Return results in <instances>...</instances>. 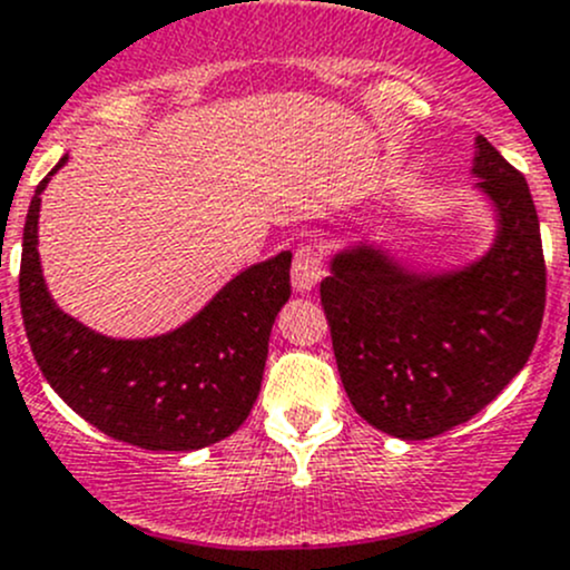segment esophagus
Instances as JSON below:
<instances>
[{
  "mask_svg": "<svg viewBox=\"0 0 570 570\" xmlns=\"http://www.w3.org/2000/svg\"><path fill=\"white\" fill-rule=\"evenodd\" d=\"M322 281V256L314 248H301L295 253V264H292V286L301 295L314 292Z\"/></svg>",
  "mask_w": 570,
  "mask_h": 570,
  "instance_id": "obj_1",
  "label": "esophagus"
}]
</instances>
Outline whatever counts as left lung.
Here are the masks:
<instances>
[{"mask_svg": "<svg viewBox=\"0 0 570 570\" xmlns=\"http://www.w3.org/2000/svg\"><path fill=\"white\" fill-rule=\"evenodd\" d=\"M471 176L493 239L463 264L407 262L361 237L322 281L344 392L361 419L402 441L469 422L530 361L546 306L540 223L527 178L474 137Z\"/></svg>", "mask_w": 570, "mask_h": 570, "instance_id": "1", "label": "left lung"}]
</instances>
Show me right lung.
I'll list each match as a JSON object with an SVG mask.
<instances>
[{
	"label": "right lung",
	"instance_id": "obj_1",
	"mask_svg": "<svg viewBox=\"0 0 570 570\" xmlns=\"http://www.w3.org/2000/svg\"><path fill=\"white\" fill-rule=\"evenodd\" d=\"M66 163L68 154L38 184L21 243V317L40 372L85 422L126 444L151 452L217 444L239 430L262 389L269 331L292 295V253L245 267L174 331L105 336L57 306L40 269V195Z\"/></svg>",
	"mask_w": 570,
	"mask_h": 570
}]
</instances>
